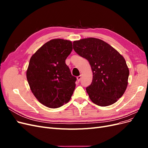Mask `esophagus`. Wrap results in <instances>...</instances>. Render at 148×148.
Instances as JSON below:
<instances>
[{
  "label": "esophagus",
  "instance_id": "34e87169",
  "mask_svg": "<svg viewBox=\"0 0 148 148\" xmlns=\"http://www.w3.org/2000/svg\"><path fill=\"white\" fill-rule=\"evenodd\" d=\"M77 81L79 82L80 80H81V78H82V76H78V77H77Z\"/></svg>",
  "mask_w": 148,
  "mask_h": 148
}]
</instances>
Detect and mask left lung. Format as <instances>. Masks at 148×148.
<instances>
[{
	"instance_id": "left-lung-1",
	"label": "left lung",
	"mask_w": 148,
	"mask_h": 148,
	"mask_svg": "<svg viewBox=\"0 0 148 148\" xmlns=\"http://www.w3.org/2000/svg\"><path fill=\"white\" fill-rule=\"evenodd\" d=\"M73 46L91 65L92 81L86 89L91 101L102 107L114 104L123 96L128 85L129 70L123 57L97 38L75 41Z\"/></svg>"
}]
</instances>
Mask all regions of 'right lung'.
Wrapping results in <instances>:
<instances>
[{"instance_id":"right-lung-1","label":"right lung","mask_w":148,"mask_h":148,"mask_svg":"<svg viewBox=\"0 0 148 148\" xmlns=\"http://www.w3.org/2000/svg\"><path fill=\"white\" fill-rule=\"evenodd\" d=\"M72 42L52 39L31 57L26 78L31 91L42 104L56 109L68 102L77 78L71 75L65 60L72 51Z\"/></svg>"}]
</instances>
